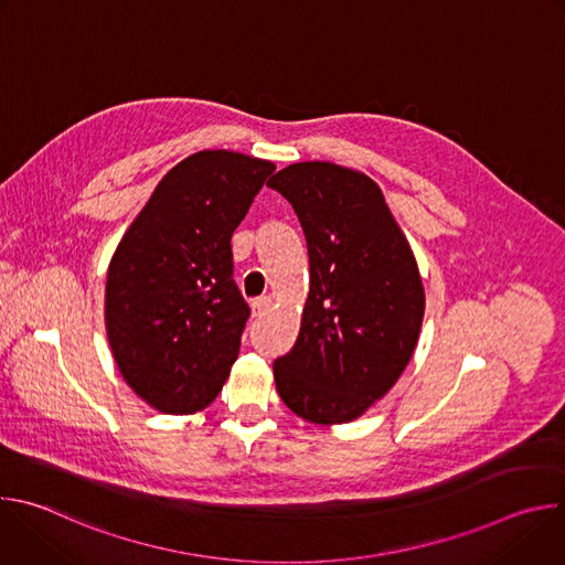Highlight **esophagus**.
Wrapping results in <instances>:
<instances>
[{
  "instance_id": "esophagus-1",
  "label": "esophagus",
  "mask_w": 565,
  "mask_h": 565,
  "mask_svg": "<svg viewBox=\"0 0 565 565\" xmlns=\"http://www.w3.org/2000/svg\"><path fill=\"white\" fill-rule=\"evenodd\" d=\"M273 301L268 297H259L253 301V317H264L270 310Z\"/></svg>"
}]
</instances>
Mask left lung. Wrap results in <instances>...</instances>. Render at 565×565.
I'll use <instances>...</instances> for the list:
<instances>
[{"mask_svg": "<svg viewBox=\"0 0 565 565\" xmlns=\"http://www.w3.org/2000/svg\"><path fill=\"white\" fill-rule=\"evenodd\" d=\"M268 185L297 212L310 262L299 335L275 360V384L299 418L344 425L364 416L407 369L425 317L423 277L366 174L308 160Z\"/></svg>", "mask_w": 565, "mask_h": 565, "instance_id": "1", "label": "left lung"}]
</instances>
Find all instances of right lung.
I'll use <instances>...</instances> for the list:
<instances>
[{"label": "right lung", "instance_id": "add662e5", "mask_svg": "<svg viewBox=\"0 0 565 565\" xmlns=\"http://www.w3.org/2000/svg\"><path fill=\"white\" fill-rule=\"evenodd\" d=\"M275 163L203 149L172 168L109 262L105 329L122 380L149 407H210L236 362L250 308L230 238Z\"/></svg>", "mask_w": 565, "mask_h": 565}]
</instances>
